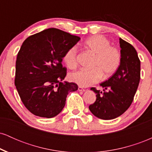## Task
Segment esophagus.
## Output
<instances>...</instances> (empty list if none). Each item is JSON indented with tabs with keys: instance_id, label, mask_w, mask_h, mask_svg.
<instances>
[{
	"instance_id": "34e87169",
	"label": "esophagus",
	"mask_w": 152,
	"mask_h": 152,
	"mask_svg": "<svg viewBox=\"0 0 152 152\" xmlns=\"http://www.w3.org/2000/svg\"><path fill=\"white\" fill-rule=\"evenodd\" d=\"M78 90L79 91H81V92L85 91V89H84V88H82V87H81V86H78Z\"/></svg>"
}]
</instances>
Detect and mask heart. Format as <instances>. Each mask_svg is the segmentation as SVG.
<instances>
[{"instance_id":"heart-1","label":"heart","mask_w":152,"mask_h":152,"mask_svg":"<svg viewBox=\"0 0 152 152\" xmlns=\"http://www.w3.org/2000/svg\"><path fill=\"white\" fill-rule=\"evenodd\" d=\"M86 49L94 56L91 70H80L69 74V80L80 86L87 87L102 79L111 77L118 70L121 61V53L117 47L111 46L107 38L101 35L87 38L83 43ZM77 48L71 47L64 54V63L69 69L77 66Z\"/></svg>"}]
</instances>
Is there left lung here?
I'll list each match as a JSON object with an SVG mask.
<instances>
[{
  "instance_id": "8db88e82",
  "label": "left lung",
  "mask_w": 152,
  "mask_h": 152,
  "mask_svg": "<svg viewBox=\"0 0 152 152\" xmlns=\"http://www.w3.org/2000/svg\"><path fill=\"white\" fill-rule=\"evenodd\" d=\"M119 43L121 61L118 70L100 83L103 92L94 87L91 88L96 94V99L88 108L101 119H114L123 114L133 102L140 81L141 63L137 50L121 38Z\"/></svg>"
}]
</instances>
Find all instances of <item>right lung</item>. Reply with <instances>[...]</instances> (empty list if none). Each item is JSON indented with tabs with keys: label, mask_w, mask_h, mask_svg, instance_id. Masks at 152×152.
Masks as SVG:
<instances>
[{
	"label": "right lung",
	"mask_w": 152,
	"mask_h": 152,
	"mask_svg": "<svg viewBox=\"0 0 152 152\" xmlns=\"http://www.w3.org/2000/svg\"><path fill=\"white\" fill-rule=\"evenodd\" d=\"M81 39L57 28H48L28 37L15 62V86L26 109L36 116L52 118L66 104L75 83L61 82L66 76L62 61L66 50Z\"/></svg>",
	"instance_id": "1"
}]
</instances>
